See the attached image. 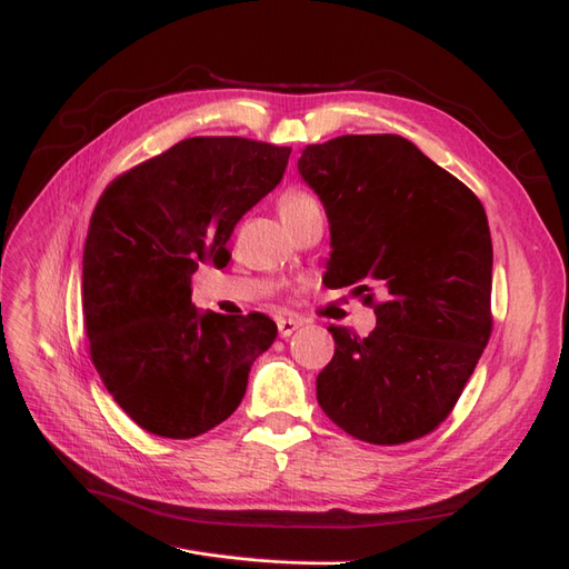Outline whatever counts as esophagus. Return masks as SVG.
Wrapping results in <instances>:
<instances>
[{"label": "esophagus", "mask_w": 569, "mask_h": 569, "mask_svg": "<svg viewBox=\"0 0 569 569\" xmlns=\"http://www.w3.org/2000/svg\"><path fill=\"white\" fill-rule=\"evenodd\" d=\"M276 327H279V336L281 338H288V336H293L302 327V321L293 319V317H281L279 321H276Z\"/></svg>", "instance_id": "1"}]
</instances>
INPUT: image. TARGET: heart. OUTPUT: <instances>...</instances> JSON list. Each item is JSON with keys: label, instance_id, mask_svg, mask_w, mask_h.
<instances>
[{"label": "heart", "instance_id": "heart-1", "mask_svg": "<svg viewBox=\"0 0 569 569\" xmlns=\"http://www.w3.org/2000/svg\"><path fill=\"white\" fill-rule=\"evenodd\" d=\"M276 207H279V217L283 219V223H290L298 217L312 212V209H319V202L307 190L288 188L279 198V202H276Z\"/></svg>", "mask_w": 569, "mask_h": 569}]
</instances>
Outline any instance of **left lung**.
Wrapping results in <instances>:
<instances>
[{
    "label": "left lung",
    "instance_id": "1",
    "mask_svg": "<svg viewBox=\"0 0 569 569\" xmlns=\"http://www.w3.org/2000/svg\"><path fill=\"white\" fill-rule=\"evenodd\" d=\"M298 169L331 223L323 283L357 286L377 315L367 338L329 327L336 352L317 377L321 410L375 446L427 436L456 408L493 331L483 204L400 136L307 144Z\"/></svg>",
    "mask_w": 569,
    "mask_h": 569
}]
</instances>
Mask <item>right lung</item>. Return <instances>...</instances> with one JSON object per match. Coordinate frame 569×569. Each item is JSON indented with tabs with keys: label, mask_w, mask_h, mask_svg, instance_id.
Returning <instances> with one entry per match:
<instances>
[{
	"label": "right lung",
	"mask_w": 569,
	"mask_h": 569,
	"mask_svg": "<svg viewBox=\"0 0 569 569\" xmlns=\"http://www.w3.org/2000/svg\"><path fill=\"white\" fill-rule=\"evenodd\" d=\"M290 148L238 136L176 142L123 171L94 204L83 250V317L107 391L136 425L194 438L229 419L276 323L200 315L192 273L229 264L236 223L283 178Z\"/></svg>",
	"instance_id": "add662e5"
}]
</instances>
